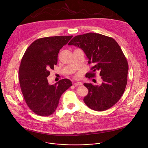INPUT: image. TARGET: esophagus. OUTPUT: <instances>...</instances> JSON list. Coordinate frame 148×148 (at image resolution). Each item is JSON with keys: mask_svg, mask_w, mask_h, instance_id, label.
Returning <instances> with one entry per match:
<instances>
[{"mask_svg": "<svg viewBox=\"0 0 148 148\" xmlns=\"http://www.w3.org/2000/svg\"><path fill=\"white\" fill-rule=\"evenodd\" d=\"M74 84V85H75V86H82L83 84H82V82H81V81H77V82H75Z\"/></svg>", "mask_w": 148, "mask_h": 148, "instance_id": "esophagus-1", "label": "esophagus"}]
</instances>
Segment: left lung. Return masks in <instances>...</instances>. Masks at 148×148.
Wrapping results in <instances>:
<instances>
[{
  "label": "left lung",
  "mask_w": 148,
  "mask_h": 148,
  "mask_svg": "<svg viewBox=\"0 0 148 148\" xmlns=\"http://www.w3.org/2000/svg\"><path fill=\"white\" fill-rule=\"evenodd\" d=\"M81 49L92 63L94 77L99 71L102 80L99 86L84 83L88 93L84 98L87 106L97 111L107 110L114 105L123 94L128 81V64L120 46L112 37L98 33H88L75 36L69 43Z\"/></svg>",
  "instance_id": "8db88e82"
}]
</instances>
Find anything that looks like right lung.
Masks as SVG:
<instances>
[{
  "mask_svg": "<svg viewBox=\"0 0 148 148\" xmlns=\"http://www.w3.org/2000/svg\"><path fill=\"white\" fill-rule=\"evenodd\" d=\"M73 36H54L35 40L26 50L18 70L20 86L29 108L36 114L47 116L54 112L60 98L71 86V81L62 79L49 84L47 77L57 63L60 50Z\"/></svg>",
  "mask_w": 148,
  "mask_h": 148,
  "instance_id": "obj_1",
  "label": "right lung"
}]
</instances>
